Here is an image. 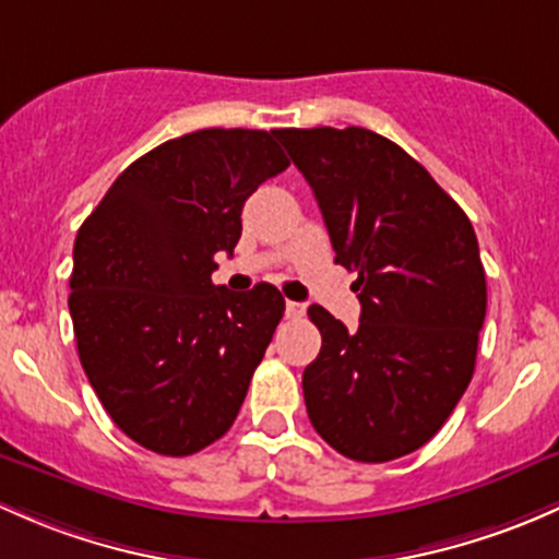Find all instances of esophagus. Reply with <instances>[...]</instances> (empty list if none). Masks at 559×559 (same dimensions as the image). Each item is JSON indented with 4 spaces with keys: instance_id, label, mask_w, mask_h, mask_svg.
I'll use <instances>...</instances> for the list:
<instances>
[{
    "instance_id": "34e87169",
    "label": "esophagus",
    "mask_w": 559,
    "mask_h": 559,
    "mask_svg": "<svg viewBox=\"0 0 559 559\" xmlns=\"http://www.w3.org/2000/svg\"><path fill=\"white\" fill-rule=\"evenodd\" d=\"M286 316H289V319H302V316H305V302H295V299H286Z\"/></svg>"
}]
</instances>
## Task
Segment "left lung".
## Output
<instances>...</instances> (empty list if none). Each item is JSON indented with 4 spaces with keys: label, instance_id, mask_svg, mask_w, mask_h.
Wrapping results in <instances>:
<instances>
[{
    "label": "left lung",
    "instance_id": "obj_1",
    "mask_svg": "<svg viewBox=\"0 0 559 559\" xmlns=\"http://www.w3.org/2000/svg\"><path fill=\"white\" fill-rule=\"evenodd\" d=\"M332 238L356 273L361 321L321 305V354L302 372L308 418L361 463L423 448L472 383L487 284L472 222L399 144L367 128H281Z\"/></svg>",
    "mask_w": 559,
    "mask_h": 559
}]
</instances>
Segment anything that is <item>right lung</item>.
I'll return each mask as SVG.
<instances>
[{
    "instance_id": "right-lung-1",
    "label": "right lung",
    "mask_w": 559,
    "mask_h": 559,
    "mask_svg": "<svg viewBox=\"0 0 559 559\" xmlns=\"http://www.w3.org/2000/svg\"><path fill=\"white\" fill-rule=\"evenodd\" d=\"M289 157L273 133L205 128L133 160L82 222L69 286L78 354L109 418L157 455H192L238 418L284 316L275 286L211 284L246 198Z\"/></svg>"
}]
</instances>
